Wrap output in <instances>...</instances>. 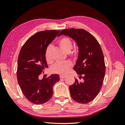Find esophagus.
I'll return each mask as SVG.
<instances>
[{
  "label": "esophagus",
  "instance_id": "1",
  "mask_svg": "<svg viewBox=\"0 0 125 125\" xmlns=\"http://www.w3.org/2000/svg\"><path fill=\"white\" fill-rule=\"evenodd\" d=\"M66 75H60V78L61 79H65V78H66Z\"/></svg>",
  "mask_w": 125,
  "mask_h": 125
}]
</instances>
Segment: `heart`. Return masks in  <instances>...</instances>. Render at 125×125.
Here are the masks:
<instances>
[{"mask_svg": "<svg viewBox=\"0 0 125 125\" xmlns=\"http://www.w3.org/2000/svg\"><path fill=\"white\" fill-rule=\"evenodd\" d=\"M58 44L59 47L67 53L70 52L73 47V42L71 40L67 37H62L58 41ZM51 46H48L45 52V60L48 63H51L52 60L51 56ZM74 58L77 57V52L74 51L71 54ZM72 67V63L69 62H58L52 67V71L55 73L65 74L68 73Z\"/></svg>", "mask_w": 125, "mask_h": 125, "instance_id": "1", "label": "heart"}]
</instances>
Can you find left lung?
Instances as JSON below:
<instances>
[{
	"mask_svg": "<svg viewBox=\"0 0 125 125\" xmlns=\"http://www.w3.org/2000/svg\"><path fill=\"white\" fill-rule=\"evenodd\" d=\"M62 34L71 37L78 45V58L73 69L79 79H83L81 82L75 79L69 86L70 95L78 103L87 104L95 99L103 84L105 73L103 52L96 39L85 30L64 29L58 36Z\"/></svg>",
	"mask_w": 125,
	"mask_h": 125,
	"instance_id": "8db88e82",
	"label": "left lung"
}]
</instances>
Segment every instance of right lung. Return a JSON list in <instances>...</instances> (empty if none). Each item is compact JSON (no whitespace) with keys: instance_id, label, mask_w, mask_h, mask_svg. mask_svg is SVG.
<instances>
[{"instance_id":"1","label":"right lung","mask_w":125,"mask_h":125,"mask_svg":"<svg viewBox=\"0 0 125 125\" xmlns=\"http://www.w3.org/2000/svg\"><path fill=\"white\" fill-rule=\"evenodd\" d=\"M59 32L46 30L37 32L26 41L19 55L18 83L25 97L33 104H42L50 100L53 94L52 87L60 80L57 74L39 79L43 70L48 68L45 58L46 48Z\"/></svg>"}]
</instances>
